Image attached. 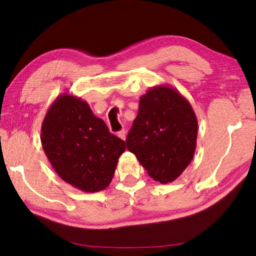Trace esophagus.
I'll return each instance as SVG.
<instances>
[{
    "label": "esophagus",
    "instance_id": "esophagus-1",
    "mask_svg": "<svg viewBox=\"0 0 256 256\" xmlns=\"http://www.w3.org/2000/svg\"><path fill=\"white\" fill-rule=\"evenodd\" d=\"M118 137L121 138V140H126V137H127V134H126L124 129H122V130H120V132H118Z\"/></svg>",
    "mask_w": 256,
    "mask_h": 256
}]
</instances>
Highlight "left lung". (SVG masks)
<instances>
[{
  "label": "left lung",
  "instance_id": "left-lung-1",
  "mask_svg": "<svg viewBox=\"0 0 256 256\" xmlns=\"http://www.w3.org/2000/svg\"><path fill=\"white\" fill-rule=\"evenodd\" d=\"M198 130L190 100L174 87L158 85L140 96L126 144L150 178L168 184L192 162Z\"/></svg>",
  "mask_w": 256,
  "mask_h": 256
}]
</instances>
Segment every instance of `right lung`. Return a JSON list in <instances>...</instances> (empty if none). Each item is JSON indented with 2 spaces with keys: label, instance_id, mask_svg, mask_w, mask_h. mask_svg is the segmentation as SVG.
Masks as SVG:
<instances>
[{
  "label": "right lung",
  "instance_id": "obj_1",
  "mask_svg": "<svg viewBox=\"0 0 256 256\" xmlns=\"http://www.w3.org/2000/svg\"><path fill=\"white\" fill-rule=\"evenodd\" d=\"M44 153L62 180L79 190L100 192L110 185L126 143L108 132L88 103L58 95L40 128Z\"/></svg>",
  "mask_w": 256,
  "mask_h": 256
}]
</instances>
